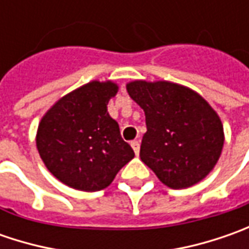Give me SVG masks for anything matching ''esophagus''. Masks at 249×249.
<instances>
[{
  "label": "esophagus",
  "mask_w": 249,
  "mask_h": 249,
  "mask_svg": "<svg viewBox=\"0 0 249 249\" xmlns=\"http://www.w3.org/2000/svg\"><path fill=\"white\" fill-rule=\"evenodd\" d=\"M131 148L134 149V154H136V155H139L140 154V141H137V140L131 141Z\"/></svg>",
  "instance_id": "1"
}]
</instances>
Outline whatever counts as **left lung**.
<instances>
[{
	"mask_svg": "<svg viewBox=\"0 0 249 249\" xmlns=\"http://www.w3.org/2000/svg\"><path fill=\"white\" fill-rule=\"evenodd\" d=\"M126 89L145 113L141 160L173 190L204 180L225 144L222 120L208 101L186 86L166 80H134Z\"/></svg>",
	"mask_w": 249,
	"mask_h": 249,
	"instance_id": "1",
	"label": "left lung"
}]
</instances>
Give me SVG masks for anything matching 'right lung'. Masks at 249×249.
Listing matches in <instances>:
<instances>
[{"instance_id":"1","label":"right lung","mask_w":249,"mask_h":249,"mask_svg":"<svg viewBox=\"0 0 249 249\" xmlns=\"http://www.w3.org/2000/svg\"><path fill=\"white\" fill-rule=\"evenodd\" d=\"M118 90L110 80H92L59 98L40 120L36 136L40 158L68 187L104 190L134 158L108 113L107 105Z\"/></svg>"}]
</instances>
